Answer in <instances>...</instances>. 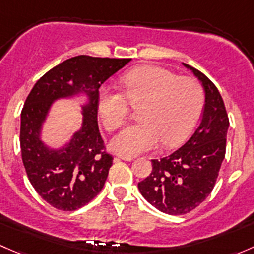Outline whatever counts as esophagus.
Returning a JSON list of instances; mask_svg holds the SVG:
<instances>
[{
    "label": "esophagus",
    "instance_id": "1",
    "mask_svg": "<svg viewBox=\"0 0 254 254\" xmlns=\"http://www.w3.org/2000/svg\"><path fill=\"white\" fill-rule=\"evenodd\" d=\"M118 158H120V160L123 161H132V157L131 156H127V155H117Z\"/></svg>",
    "mask_w": 254,
    "mask_h": 254
}]
</instances>
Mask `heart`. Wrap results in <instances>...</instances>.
<instances>
[{
	"instance_id": "heart-1",
	"label": "heart",
	"mask_w": 254,
	"mask_h": 254,
	"mask_svg": "<svg viewBox=\"0 0 254 254\" xmlns=\"http://www.w3.org/2000/svg\"><path fill=\"white\" fill-rule=\"evenodd\" d=\"M124 93L102 87L97 106L104 127L114 131L124 125L129 103L139 107L140 123L125 127L112 140V148L120 155L135 156L160 143L173 146L182 142L195 125L204 93L195 78L178 77L176 73L156 66H145L123 76Z\"/></svg>"
}]
</instances>
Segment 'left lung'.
<instances>
[{"instance_id": "8db88e82", "label": "left lung", "mask_w": 254, "mask_h": 254, "mask_svg": "<svg viewBox=\"0 0 254 254\" xmlns=\"http://www.w3.org/2000/svg\"><path fill=\"white\" fill-rule=\"evenodd\" d=\"M205 91L203 117L189 140L171 155L152 160L150 176L137 184L143 198L168 215H183L200 205L216 183L226 152L229 117L219 89L196 68Z\"/></svg>"}]
</instances>
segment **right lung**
<instances>
[{
	"label": "right lung",
	"instance_id": "obj_1",
	"mask_svg": "<svg viewBox=\"0 0 254 254\" xmlns=\"http://www.w3.org/2000/svg\"><path fill=\"white\" fill-rule=\"evenodd\" d=\"M131 59H67L34 84L20 113V151L29 182L55 209L72 211L86 205L102 190L113 165L97 122L99 87ZM83 93L82 127L61 149L48 148L40 139L42 123L53 101Z\"/></svg>",
	"mask_w": 254,
	"mask_h": 254
}]
</instances>
